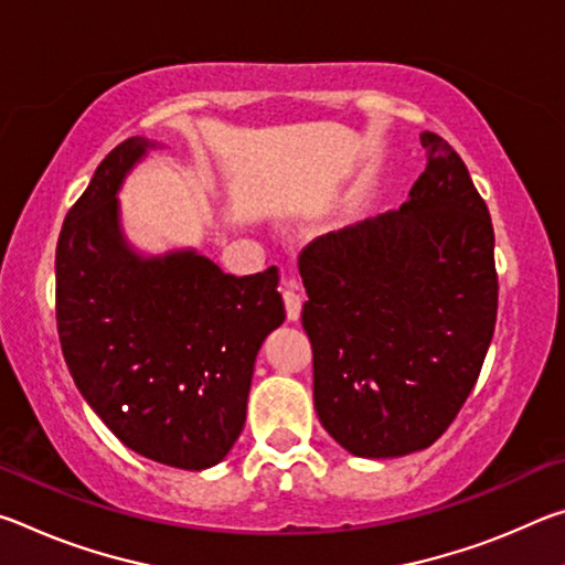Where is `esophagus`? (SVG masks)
<instances>
[{
	"label": "esophagus",
	"mask_w": 565,
	"mask_h": 565,
	"mask_svg": "<svg viewBox=\"0 0 565 565\" xmlns=\"http://www.w3.org/2000/svg\"><path fill=\"white\" fill-rule=\"evenodd\" d=\"M281 296L286 306V317H289V321H296L301 317V296H299V286H296L294 279H284Z\"/></svg>",
	"instance_id": "34e87169"
}]
</instances>
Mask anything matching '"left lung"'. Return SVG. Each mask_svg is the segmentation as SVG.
<instances>
[{"mask_svg":"<svg viewBox=\"0 0 565 565\" xmlns=\"http://www.w3.org/2000/svg\"><path fill=\"white\" fill-rule=\"evenodd\" d=\"M426 171L398 212L301 254L313 406L349 454L396 458L441 436L481 374L499 309L493 226L448 141L420 134Z\"/></svg>","mask_w":565,"mask_h":565,"instance_id":"8db88e82","label":"left lung"}]
</instances>
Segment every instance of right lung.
I'll use <instances>...</instances> for the list:
<instances>
[{
  "instance_id": "add662e5",
  "label": "right lung",
  "mask_w": 565,
  "mask_h": 565,
  "mask_svg": "<svg viewBox=\"0 0 565 565\" xmlns=\"http://www.w3.org/2000/svg\"><path fill=\"white\" fill-rule=\"evenodd\" d=\"M149 149L145 137L111 149L66 214L56 329L76 388L124 446L204 471L242 434L256 353L286 319L279 271L232 276L194 248L137 252L117 194Z\"/></svg>"
}]
</instances>
